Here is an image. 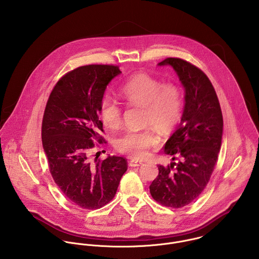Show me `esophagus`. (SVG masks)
I'll list each match as a JSON object with an SVG mask.
<instances>
[{"label":"esophagus","mask_w":259,"mask_h":259,"mask_svg":"<svg viewBox=\"0 0 259 259\" xmlns=\"http://www.w3.org/2000/svg\"><path fill=\"white\" fill-rule=\"evenodd\" d=\"M142 164H143L142 162H140V161H135V160H132V161L128 162V166H130V167H139V166H141Z\"/></svg>","instance_id":"esophagus-1"}]
</instances>
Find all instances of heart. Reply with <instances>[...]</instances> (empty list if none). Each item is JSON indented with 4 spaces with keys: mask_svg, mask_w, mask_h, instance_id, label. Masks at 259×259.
Instances as JSON below:
<instances>
[{
    "mask_svg": "<svg viewBox=\"0 0 259 259\" xmlns=\"http://www.w3.org/2000/svg\"><path fill=\"white\" fill-rule=\"evenodd\" d=\"M120 94L130 105L142 106L143 122L154 125L161 133H168L177 124L183 107L181 88L175 83L164 84L160 79L141 73L130 78L120 88ZM99 117L109 128H116L122 120L120 105L109 96H104L99 104ZM158 144L153 128L126 130L115 141L118 152L134 159L148 155Z\"/></svg>",
    "mask_w": 259,
    "mask_h": 259,
    "instance_id": "obj_1",
    "label": "heart"
}]
</instances>
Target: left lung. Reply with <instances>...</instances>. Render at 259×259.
Wrapping results in <instances>:
<instances>
[{"label":"left lung","instance_id":"obj_1","mask_svg":"<svg viewBox=\"0 0 259 259\" xmlns=\"http://www.w3.org/2000/svg\"><path fill=\"white\" fill-rule=\"evenodd\" d=\"M158 65L176 71L185 89V105L181 122L164 147L172 162L158 166L150 192L160 204L182 208L200 196L211 178L221 148L223 117L215 89L201 69L180 58Z\"/></svg>","mask_w":259,"mask_h":259}]
</instances>
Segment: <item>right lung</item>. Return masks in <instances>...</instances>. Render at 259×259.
Instances as JSON below:
<instances>
[{
	"mask_svg": "<svg viewBox=\"0 0 259 259\" xmlns=\"http://www.w3.org/2000/svg\"><path fill=\"white\" fill-rule=\"evenodd\" d=\"M121 71L113 65L78 67L56 83L42 121V144L54 182L65 197L83 209L110 202L127 162L121 157L90 161L93 141L102 142L99 104L108 83Z\"/></svg>",
	"mask_w": 259,
	"mask_h": 259,
	"instance_id": "obj_1",
	"label": "right lung"
}]
</instances>
